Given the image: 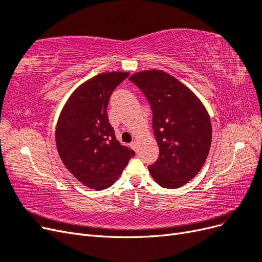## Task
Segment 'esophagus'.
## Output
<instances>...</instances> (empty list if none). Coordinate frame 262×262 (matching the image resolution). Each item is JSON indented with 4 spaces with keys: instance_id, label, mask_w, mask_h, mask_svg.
I'll return each mask as SVG.
<instances>
[{
    "instance_id": "obj_1",
    "label": "esophagus",
    "mask_w": 262,
    "mask_h": 262,
    "mask_svg": "<svg viewBox=\"0 0 262 262\" xmlns=\"http://www.w3.org/2000/svg\"><path fill=\"white\" fill-rule=\"evenodd\" d=\"M130 146H131V147H132L134 150H136V152H138V146H139L138 141H133L132 143L130 144Z\"/></svg>"
}]
</instances>
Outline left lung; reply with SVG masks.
<instances>
[{
    "label": "left lung",
    "instance_id": "1",
    "mask_svg": "<svg viewBox=\"0 0 262 262\" xmlns=\"http://www.w3.org/2000/svg\"><path fill=\"white\" fill-rule=\"evenodd\" d=\"M153 112L154 136L160 157L148 166L150 176L164 188L186 185L201 170L209 155L212 124L196 95L162 70L132 74Z\"/></svg>",
    "mask_w": 262,
    "mask_h": 262
}]
</instances>
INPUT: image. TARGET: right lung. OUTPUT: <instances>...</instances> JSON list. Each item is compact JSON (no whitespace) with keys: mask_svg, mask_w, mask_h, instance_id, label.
I'll return each instance as SVG.
<instances>
[{"mask_svg":"<svg viewBox=\"0 0 262 262\" xmlns=\"http://www.w3.org/2000/svg\"><path fill=\"white\" fill-rule=\"evenodd\" d=\"M129 72H105L81 84L63 106L55 144L67 169L86 187L114 185L134 150L119 143L107 116L113 91Z\"/></svg>","mask_w":262,"mask_h":262,"instance_id":"add662e5","label":"right lung"}]
</instances>
